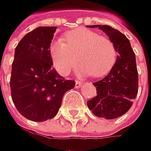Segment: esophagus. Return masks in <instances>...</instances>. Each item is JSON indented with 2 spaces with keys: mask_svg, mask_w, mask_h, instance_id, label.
Masks as SVG:
<instances>
[{
  "mask_svg": "<svg viewBox=\"0 0 151 151\" xmlns=\"http://www.w3.org/2000/svg\"><path fill=\"white\" fill-rule=\"evenodd\" d=\"M81 85H82V82L79 80H76L75 81V87L77 88H80Z\"/></svg>",
  "mask_w": 151,
  "mask_h": 151,
  "instance_id": "esophagus-1",
  "label": "esophagus"
}]
</instances>
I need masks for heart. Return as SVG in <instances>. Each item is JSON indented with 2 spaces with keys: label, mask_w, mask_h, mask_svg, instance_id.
Instances as JSON below:
<instances>
[{
  "label": "heart",
  "mask_w": 151,
  "mask_h": 151,
  "mask_svg": "<svg viewBox=\"0 0 151 151\" xmlns=\"http://www.w3.org/2000/svg\"><path fill=\"white\" fill-rule=\"evenodd\" d=\"M62 39L53 41L50 47V56L56 70L68 75L79 61L81 72L86 75L102 77L114 67L117 51L109 37L90 30L78 29L66 32Z\"/></svg>",
  "instance_id": "1"
}]
</instances>
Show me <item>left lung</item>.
<instances>
[{"label":"left lung","instance_id":"left-lung-1","mask_svg":"<svg viewBox=\"0 0 151 151\" xmlns=\"http://www.w3.org/2000/svg\"><path fill=\"white\" fill-rule=\"evenodd\" d=\"M99 27L113 41L119 52L109 74L93 83L97 96L87 102L88 109L98 117L113 119L122 116L131 108L138 93V70L135 54L127 37L108 25H92Z\"/></svg>","mask_w":151,"mask_h":151}]
</instances>
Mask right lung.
I'll use <instances>...</instances> for the list:
<instances>
[{"mask_svg": "<svg viewBox=\"0 0 151 151\" xmlns=\"http://www.w3.org/2000/svg\"><path fill=\"white\" fill-rule=\"evenodd\" d=\"M56 27H39L24 36L15 50L10 78L11 94L18 112L42 122L56 116L63 94L74 88L57 73L50 56Z\"/></svg>", "mask_w": 151, "mask_h": 151, "instance_id": "obj_1", "label": "right lung"}]
</instances>
